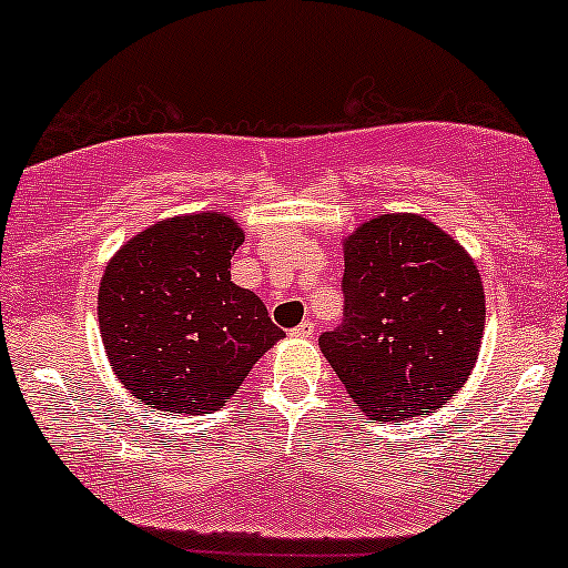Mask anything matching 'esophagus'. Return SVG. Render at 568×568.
I'll return each instance as SVG.
<instances>
[{
    "label": "esophagus",
    "mask_w": 568,
    "mask_h": 568,
    "mask_svg": "<svg viewBox=\"0 0 568 568\" xmlns=\"http://www.w3.org/2000/svg\"><path fill=\"white\" fill-rule=\"evenodd\" d=\"M291 336H296V338H312V336H314V323H310V320H304L302 325L293 327Z\"/></svg>",
    "instance_id": "esophagus-1"
}]
</instances>
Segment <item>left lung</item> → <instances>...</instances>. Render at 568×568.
<instances>
[{"label":"left lung","mask_w":568,"mask_h":568,"mask_svg":"<svg viewBox=\"0 0 568 568\" xmlns=\"http://www.w3.org/2000/svg\"><path fill=\"white\" fill-rule=\"evenodd\" d=\"M344 323L320 349L371 420L428 415L466 386L484 338L474 258L418 214H381L344 241Z\"/></svg>","instance_id":"obj_1"}]
</instances>
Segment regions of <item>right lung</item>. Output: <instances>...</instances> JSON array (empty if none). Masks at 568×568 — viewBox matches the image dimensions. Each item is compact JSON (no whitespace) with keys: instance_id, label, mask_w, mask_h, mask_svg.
I'll return each instance as SVG.
<instances>
[{"instance_id":"1","label":"right lung","mask_w":568,"mask_h":568,"mask_svg":"<svg viewBox=\"0 0 568 568\" xmlns=\"http://www.w3.org/2000/svg\"><path fill=\"white\" fill-rule=\"evenodd\" d=\"M243 230L222 211L163 219L108 262L98 317L113 373L142 405L224 407L285 336L262 298L230 280Z\"/></svg>"}]
</instances>
